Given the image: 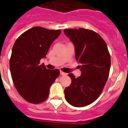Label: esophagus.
Listing matches in <instances>:
<instances>
[{"label":"esophagus","mask_w":128,"mask_h":128,"mask_svg":"<svg viewBox=\"0 0 128 128\" xmlns=\"http://www.w3.org/2000/svg\"><path fill=\"white\" fill-rule=\"evenodd\" d=\"M60 74H61V75H67V73H64V72H63V71H61V72H60Z\"/></svg>","instance_id":"34e87169"}]
</instances>
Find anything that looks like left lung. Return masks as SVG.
Wrapping results in <instances>:
<instances>
[{"label":"left lung","mask_w":128,"mask_h":128,"mask_svg":"<svg viewBox=\"0 0 128 128\" xmlns=\"http://www.w3.org/2000/svg\"><path fill=\"white\" fill-rule=\"evenodd\" d=\"M75 44V59L81 64L82 75L69 73L71 84L65 89L69 104L84 107L95 102L101 95L109 78L111 57L106 42L94 30L80 28L64 30Z\"/></svg>","instance_id":"left-lung-1"}]
</instances>
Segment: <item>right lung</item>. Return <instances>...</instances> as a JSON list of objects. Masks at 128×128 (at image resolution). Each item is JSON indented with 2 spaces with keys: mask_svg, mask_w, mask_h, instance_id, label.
<instances>
[{
  "mask_svg": "<svg viewBox=\"0 0 128 128\" xmlns=\"http://www.w3.org/2000/svg\"><path fill=\"white\" fill-rule=\"evenodd\" d=\"M61 32L34 26L20 35L14 44L10 58L12 79L18 94L29 103L44 102L60 74L59 69H46L40 61Z\"/></svg>",
  "mask_w": 128,
  "mask_h": 128,
  "instance_id": "right-lung-1",
  "label": "right lung"
}]
</instances>
